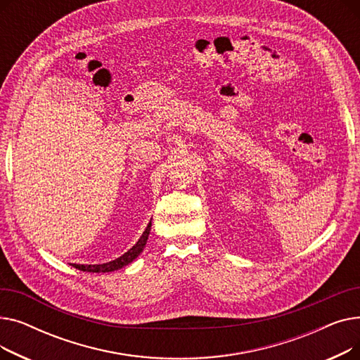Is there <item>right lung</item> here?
Listing matches in <instances>:
<instances>
[{
	"mask_svg": "<svg viewBox=\"0 0 360 360\" xmlns=\"http://www.w3.org/2000/svg\"><path fill=\"white\" fill-rule=\"evenodd\" d=\"M150 229H151V220L148 221L146 231L143 232V235L140 236V239L137 240V243L134 245V247H132L131 250H128L124 255H121L117 259L105 262V264H72V266L75 269H79L80 271H87V273H109V271L120 270V269L128 266V264H131L132 261H134L143 252L146 243H147V239H148Z\"/></svg>",
	"mask_w": 360,
	"mask_h": 360,
	"instance_id": "obj_1",
	"label": "right lung"
}]
</instances>
